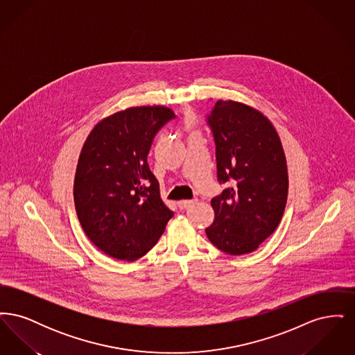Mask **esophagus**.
<instances>
[{"instance_id":"esophagus-1","label":"esophagus","mask_w":355,"mask_h":355,"mask_svg":"<svg viewBox=\"0 0 355 355\" xmlns=\"http://www.w3.org/2000/svg\"><path fill=\"white\" fill-rule=\"evenodd\" d=\"M194 202H196L194 200H184V201H180V202H178V207H180V209H186V207L194 205Z\"/></svg>"}]
</instances>
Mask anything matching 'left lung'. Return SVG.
Masks as SVG:
<instances>
[{"label": "left lung", "mask_w": 355, "mask_h": 355, "mask_svg": "<svg viewBox=\"0 0 355 355\" xmlns=\"http://www.w3.org/2000/svg\"><path fill=\"white\" fill-rule=\"evenodd\" d=\"M207 123L214 135L217 177L230 182L211 200L209 241L230 255L252 253L274 233L287 201L286 157L275 128L241 102H216Z\"/></svg>", "instance_id": "1"}]
</instances>
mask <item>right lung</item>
I'll list each match as a JSON object with an SVG mask.
<instances>
[{
	"label": "right lung",
	"instance_id": "obj_1",
	"mask_svg": "<svg viewBox=\"0 0 355 355\" xmlns=\"http://www.w3.org/2000/svg\"><path fill=\"white\" fill-rule=\"evenodd\" d=\"M175 114L137 106L98 122L85 141L74 177V205L87 238L105 254L135 261L165 232L173 211L159 196L148 154Z\"/></svg>",
	"mask_w": 355,
	"mask_h": 355
}]
</instances>
